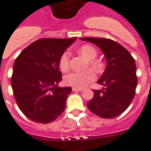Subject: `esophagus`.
<instances>
[{
    "label": "esophagus",
    "mask_w": 151,
    "mask_h": 151,
    "mask_svg": "<svg viewBox=\"0 0 151 151\" xmlns=\"http://www.w3.org/2000/svg\"><path fill=\"white\" fill-rule=\"evenodd\" d=\"M72 90H73V92H81V91H82V89H81V88H72Z\"/></svg>",
    "instance_id": "obj_1"
}]
</instances>
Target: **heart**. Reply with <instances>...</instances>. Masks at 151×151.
<instances>
[{
	"mask_svg": "<svg viewBox=\"0 0 151 151\" xmlns=\"http://www.w3.org/2000/svg\"><path fill=\"white\" fill-rule=\"evenodd\" d=\"M79 53L84 57L90 60L91 65L94 68H97L99 66L98 63L93 59L96 57L97 52L93 47L88 45H84L79 49ZM70 57L69 53L65 52L59 59V68L63 72H66L70 68ZM96 78V74L93 70H86L81 72H72L65 76L64 78V82L65 85L69 86H72L76 88H83L91 81H94Z\"/></svg>",
	"mask_w": 151,
	"mask_h": 151,
	"instance_id": "1",
	"label": "heart"
}]
</instances>
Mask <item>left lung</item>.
<instances>
[{
    "instance_id": "8db88e82",
    "label": "left lung",
    "mask_w": 151,
    "mask_h": 151,
    "mask_svg": "<svg viewBox=\"0 0 151 151\" xmlns=\"http://www.w3.org/2000/svg\"><path fill=\"white\" fill-rule=\"evenodd\" d=\"M100 47L107 66L97 83L104 86L93 90V98L87 103L93 113L109 119L118 116L132 103L137 86L135 62L128 50L114 40L100 38H80Z\"/></svg>"
}]
</instances>
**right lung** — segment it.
Here are the masks:
<instances>
[{
    "label": "right lung",
    "instance_id": "obj_1",
    "mask_svg": "<svg viewBox=\"0 0 151 151\" xmlns=\"http://www.w3.org/2000/svg\"><path fill=\"white\" fill-rule=\"evenodd\" d=\"M77 37L41 39L27 46L17 58L11 78L19 109L37 123L48 124L63 113L71 87H58L62 81L59 59Z\"/></svg>",
    "mask_w": 151,
    "mask_h": 151
}]
</instances>
